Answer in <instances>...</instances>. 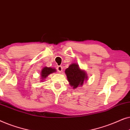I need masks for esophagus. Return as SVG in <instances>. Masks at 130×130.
<instances>
[{"mask_svg":"<svg viewBox=\"0 0 130 130\" xmlns=\"http://www.w3.org/2000/svg\"><path fill=\"white\" fill-rule=\"evenodd\" d=\"M57 71L59 73H61L62 70H63V67H62L61 66H58L57 67Z\"/></svg>","mask_w":130,"mask_h":130,"instance_id":"1","label":"esophagus"}]
</instances>
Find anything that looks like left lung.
Returning a JSON list of instances; mask_svg holds the SVG:
<instances>
[{
    "mask_svg": "<svg viewBox=\"0 0 130 130\" xmlns=\"http://www.w3.org/2000/svg\"><path fill=\"white\" fill-rule=\"evenodd\" d=\"M65 73L70 85L74 89L82 85L83 82L87 78L85 72L80 69L77 64L73 63L70 65L68 68L66 69Z\"/></svg>",
    "mask_w": 130,
    "mask_h": 130,
    "instance_id": "1",
    "label": "left lung"
}]
</instances>
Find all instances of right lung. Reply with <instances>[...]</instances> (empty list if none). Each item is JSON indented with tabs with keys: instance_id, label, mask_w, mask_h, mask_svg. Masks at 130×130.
<instances>
[{
	"instance_id": "obj_1",
	"label": "right lung",
	"mask_w": 130,
	"mask_h": 130,
	"mask_svg": "<svg viewBox=\"0 0 130 130\" xmlns=\"http://www.w3.org/2000/svg\"><path fill=\"white\" fill-rule=\"evenodd\" d=\"M55 72H56V69L51 68V67H44V68L42 70L41 73V77L43 78L42 80L44 79H45L50 74L52 73Z\"/></svg>"
}]
</instances>
